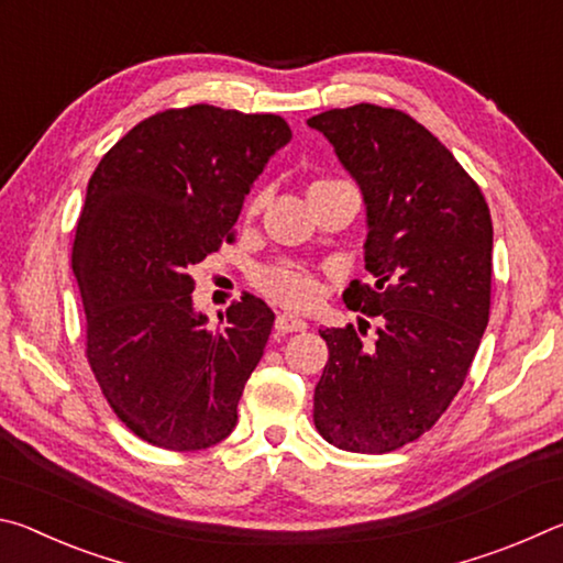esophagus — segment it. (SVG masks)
Listing matches in <instances>:
<instances>
[{
	"instance_id": "obj_1",
	"label": "esophagus",
	"mask_w": 563,
	"mask_h": 563,
	"mask_svg": "<svg viewBox=\"0 0 563 563\" xmlns=\"http://www.w3.org/2000/svg\"><path fill=\"white\" fill-rule=\"evenodd\" d=\"M275 330L278 332H302L308 330V322H305L300 316H292V312H280L275 318Z\"/></svg>"
}]
</instances>
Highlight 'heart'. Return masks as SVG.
<instances>
[{"label":"heart","instance_id":"1","mask_svg":"<svg viewBox=\"0 0 563 563\" xmlns=\"http://www.w3.org/2000/svg\"><path fill=\"white\" fill-rule=\"evenodd\" d=\"M318 184H328V180H318ZM263 203H265V194L255 196L247 211L258 213ZM258 288L268 295L271 300L288 305V308H310V305L320 298L318 275L295 263L271 265V268L261 271Z\"/></svg>","mask_w":563,"mask_h":563}]
</instances>
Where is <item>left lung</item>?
I'll return each mask as SVG.
<instances>
[{"mask_svg": "<svg viewBox=\"0 0 563 563\" xmlns=\"http://www.w3.org/2000/svg\"><path fill=\"white\" fill-rule=\"evenodd\" d=\"M360 186L365 268L350 308L365 328H325L330 357L312 419L345 452L385 454L415 442L460 393L489 322L492 216L450 148L412 117L357 103L308 119Z\"/></svg>", "mask_w": 563, "mask_h": 563, "instance_id": "obj_1", "label": "left lung"}]
</instances>
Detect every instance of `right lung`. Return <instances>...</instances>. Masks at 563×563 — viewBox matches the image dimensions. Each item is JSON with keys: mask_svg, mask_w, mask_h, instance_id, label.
<instances>
[{"mask_svg": "<svg viewBox=\"0 0 563 563\" xmlns=\"http://www.w3.org/2000/svg\"><path fill=\"white\" fill-rule=\"evenodd\" d=\"M290 139L275 113L196 103L136 123L89 178L71 253L87 357L117 417L161 450H206L235 430L275 316L245 295L211 330L190 268L233 241L245 196Z\"/></svg>", "mask_w": 563, "mask_h": 563, "instance_id": "add662e5", "label": "right lung"}]
</instances>
